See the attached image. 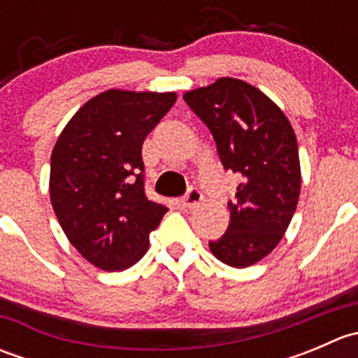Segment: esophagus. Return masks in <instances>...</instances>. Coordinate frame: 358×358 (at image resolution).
I'll use <instances>...</instances> for the list:
<instances>
[{
	"mask_svg": "<svg viewBox=\"0 0 358 358\" xmlns=\"http://www.w3.org/2000/svg\"><path fill=\"white\" fill-rule=\"evenodd\" d=\"M202 199H204V197H202L201 190L190 189L189 192H187L185 196L180 199V204H182L183 208H187V209H192V208H196V206H199Z\"/></svg>",
	"mask_w": 358,
	"mask_h": 358,
	"instance_id": "34e87169",
	"label": "esophagus"
}]
</instances>
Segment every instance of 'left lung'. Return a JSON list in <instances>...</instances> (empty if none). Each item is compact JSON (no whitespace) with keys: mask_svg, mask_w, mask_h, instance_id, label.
I'll use <instances>...</instances> for the list:
<instances>
[{"mask_svg":"<svg viewBox=\"0 0 358 358\" xmlns=\"http://www.w3.org/2000/svg\"><path fill=\"white\" fill-rule=\"evenodd\" d=\"M183 100L213 133L225 169L241 176L229 229L209 249L225 265L246 268L277 248L298 206L294 129L273 100L243 79L220 78Z\"/></svg>","mask_w":358,"mask_h":358,"instance_id":"left-lung-1","label":"left lung"}]
</instances>
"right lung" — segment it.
<instances>
[{"instance_id": "add662e5", "label": "right lung", "mask_w": 358, "mask_h": 358, "mask_svg": "<svg viewBox=\"0 0 358 358\" xmlns=\"http://www.w3.org/2000/svg\"><path fill=\"white\" fill-rule=\"evenodd\" d=\"M175 102V92L107 90L72 115L53 147V211L69 243L100 270L135 265L168 211L145 197L142 145Z\"/></svg>"}]
</instances>
